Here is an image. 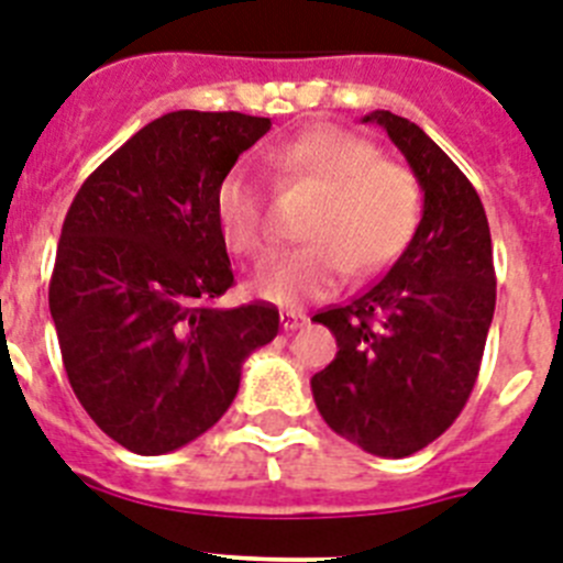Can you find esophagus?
<instances>
[{"mask_svg":"<svg viewBox=\"0 0 563 563\" xmlns=\"http://www.w3.org/2000/svg\"><path fill=\"white\" fill-rule=\"evenodd\" d=\"M307 321H310V318H307L305 312H296V310H285V312H282V327H285L287 332L301 330V327H305Z\"/></svg>","mask_w":563,"mask_h":563,"instance_id":"34e87169","label":"esophagus"}]
</instances>
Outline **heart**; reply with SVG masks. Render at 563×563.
I'll return each instance as SVG.
<instances>
[{
  "label": "heart",
  "instance_id": "heart-1",
  "mask_svg": "<svg viewBox=\"0 0 563 563\" xmlns=\"http://www.w3.org/2000/svg\"><path fill=\"white\" fill-rule=\"evenodd\" d=\"M290 188L318 194L301 236L307 245L273 258L253 276V290L276 305L330 296L346 273L375 276L409 247L420 225L422 191L406 163L380 157L377 146L341 126H312L271 152ZM217 220L228 247L265 258L276 242L271 202L245 166L222 177Z\"/></svg>",
  "mask_w": 563,
  "mask_h": 563
}]
</instances>
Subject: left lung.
Masks as SVG:
<instances>
[{"label": "left lung", "instance_id": "1", "mask_svg": "<svg viewBox=\"0 0 563 563\" xmlns=\"http://www.w3.org/2000/svg\"><path fill=\"white\" fill-rule=\"evenodd\" d=\"M363 121L406 154L422 220L386 276L312 316L338 355L310 383L335 434L400 460L449 429L474 391L496 307L494 247L479 194L429 134L386 109Z\"/></svg>", "mask_w": 563, "mask_h": 563}]
</instances>
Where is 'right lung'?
<instances>
[{
    "mask_svg": "<svg viewBox=\"0 0 563 563\" xmlns=\"http://www.w3.org/2000/svg\"><path fill=\"white\" fill-rule=\"evenodd\" d=\"M271 118L168 112L89 174L69 206L49 316L69 386L134 454L183 449L239 391L242 361L278 332L265 301L213 307L233 285L217 220L222 177Z\"/></svg>",
    "mask_w": 563,
    "mask_h": 563,
    "instance_id": "1",
    "label": "right lung"
}]
</instances>
